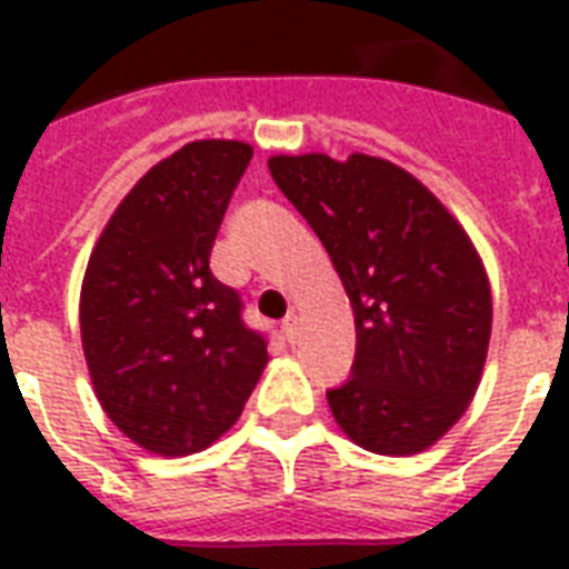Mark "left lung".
Returning a JSON list of instances; mask_svg holds the SVG:
<instances>
[{
	"label": "left lung",
	"instance_id": "1",
	"mask_svg": "<svg viewBox=\"0 0 569 569\" xmlns=\"http://www.w3.org/2000/svg\"><path fill=\"white\" fill-rule=\"evenodd\" d=\"M253 147L194 141L136 182L93 244L79 330L93 396L141 449L186 458L239 422L266 339L209 257Z\"/></svg>",
	"mask_w": 569,
	"mask_h": 569
}]
</instances>
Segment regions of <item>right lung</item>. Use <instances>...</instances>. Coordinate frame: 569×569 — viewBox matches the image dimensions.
Instances as JSON below:
<instances>
[{
  "label": "right lung",
  "instance_id": "1",
  "mask_svg": "<svg viewBox=\"0 0 569 569\" xmlns=\"http://www.w3.org/2000/svg\"><path fill=\"white\" fill-rule=\"evenodd\" d=\"M268 171L328 250L355 316V369L328 392L330 413L375 455L431 449L485 372L493 298L476 244L387 159L271 156Z\"/></svg>",
  "mask_w": 569,
  "mask_h": 569
}]
</instances>
